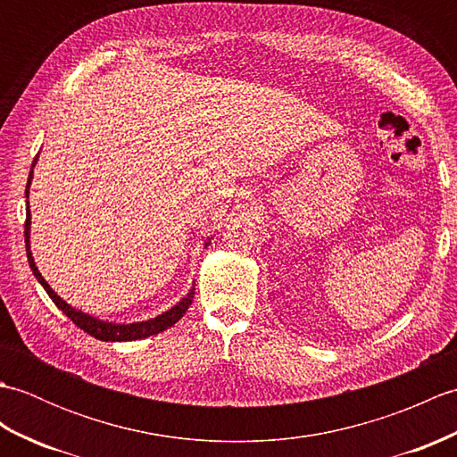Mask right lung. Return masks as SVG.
Masks as SVG:
<instances>
[{"instance_id":"add662e5","label":"right lung","mask_w":457,"mask_h":457,"mask_svg":"<svg viewBox=\"0 0 457 457\" xmlns=\"http://www.w3.org/2000/svg\"><path fill=\"white\" fill-rule=\"evenodd\" d=\"M37 159L33 161V167H35ZM31 179H33V169L29 172V180H27V190H25V196L29 198V187H31ZM29 234H31V212H29V200H27V220H25V247H27V261H29V267H31L33 275L37 277L38 283L43 285V288L46 290V295L51 296L53 303L58 306V310H62V312L72 320V322L79 326L80 329H84L86 334L94 336L96 339H102V342H133V339H141V337H149L154 336L159 332H164V329L174 326L179 322V320L187 312L188 306L192 304V298H194V288L188 290V295L184 296L180 303L174 304L167 312L159 314L157 318H151V320H145V322H133V324H115V322H108V320H100V318H94L90 314L82 312V310H76L71 304H66V300H62L58 296L54 290L51 288V285L46 283L43 278V275L38 273V269L35 265V259L31 253V241H29ZM210 239L204 245H210Z\"/></svg>"}]
</instances>
